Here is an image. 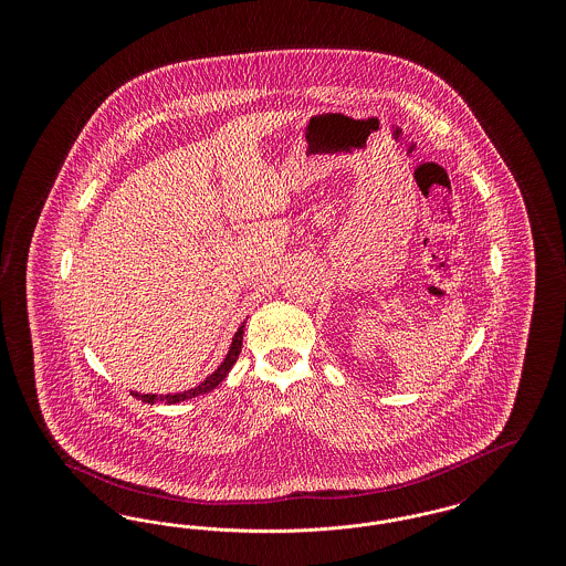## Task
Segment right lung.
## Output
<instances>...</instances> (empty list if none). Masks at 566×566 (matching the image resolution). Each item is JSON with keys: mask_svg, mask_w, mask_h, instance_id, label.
I'll use <instances>...</instances> for the list:
<instances>
[{"mask_svg": "<svg viewBox=\"0 0 566 566\" xmlns=\"http://www.w3.org/2000/svg\"><path fill=\"white\" fill-rule=\"evenodd\" d=\"M243 326H245V323L240 324V328L235 331V335H233V339H231V346H229V352H227V356L222 358V363H220L214 371L206 377L201 384H197L195 388L182 390V392H171V395H144V392H135V390H132V395H134L135 399H139V401H144V403L148 405H176L182 403V401H189V399H195V397H199V395L212 392L216 386H218L224 377L229 376V371L233 369V365H235V360H238V356H240V352H242Z\"/></svg>", "mask_w": 566, "mask_h": 566, "instance_id": "obj_1", "label": "right lung"}]
</instances>
